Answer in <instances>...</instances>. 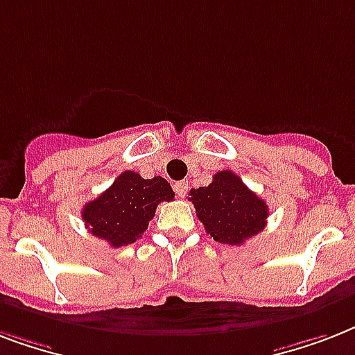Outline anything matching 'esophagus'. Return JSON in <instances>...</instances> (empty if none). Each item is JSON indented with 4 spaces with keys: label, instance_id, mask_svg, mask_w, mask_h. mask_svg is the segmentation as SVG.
I'll use <instances>...</instances> for the list:
<instances>
[{
    "label": "esophagus",
    "instance_id": "34e87169",
    "mask_svg": "<svg viewBox=\"0 0 355 355\" xmlns=\"http://www.w3.org/2000/svg\"><path fill=\"white\" fill-rule=\"evenodd\" d=\"M173 188H175V191H177L178 197H184V195L188 193V182H186V180H180V182L175 184Z\"/></svg>",
    "mask_w": 355,
    "mask_h": 355
}]
</instances>
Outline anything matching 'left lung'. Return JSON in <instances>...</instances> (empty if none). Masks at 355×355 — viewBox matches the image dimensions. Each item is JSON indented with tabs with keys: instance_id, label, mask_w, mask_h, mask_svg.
I'll use <instances>...</instances> for the list:
<instances>
[{
	"instance_id": "obj_1",
	"label": "left lung",
	"mask_w": 355,
	"mask_h": 355,
	"mask_svg": "<svg viewBox=\"0 0 355 355\" xmlns=\"http://www.w3.org/2000/svg\"><path fill=\"white\" fill-rule=\"evenodd\" d=\"M197 217L216 241L243 245L267 225L269 208L232 171L214 175L206 188L189 191Z\"/></svg>"
}]
</instances>
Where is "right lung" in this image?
Here are the masks:
<instances>
[{
  "instance_id": "add662e5",
  "label": "right lung",
  "mask_w": 355,
  "mask_h": 355,
  "mask_svg": "<svg viewBox=\"0 0 355 355\" xmlns=\"http://www.w3.org/2000/svg\"><path fill=\"white\" fill-rule=\"evenodd\" d=\"M175 191L166 178H144L134 171H123L107 191L86 202L83 221L99 239L118 248L130 245L147 230L162 200H173Z\"/></svg>"
}]
</instances>
